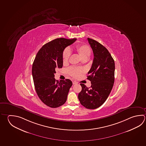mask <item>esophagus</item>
Here are the masks:
<instances>
[{
	"instance_id": "obj_1",
	"label": "esophagus",
	"mask_w": 146,
	"mask_h": 146,
	"mask_svg": "<svg viewBox=\"0 0 146 146\" xmlns=\"http://www.w3.org/2000/svg\"><path fill=\"white\" fill-rule=\"evenodd\" d=\"M73 85H75V84H77V82H75V81H73Z\"/></svg>"
}]
</instances>
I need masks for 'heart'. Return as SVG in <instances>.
<instances>
[{"mask_svg":"<svg viewBox=\"0 0 146 146\" xmlns=\"http://www.w3.org/2000/svg\"><path fill=\"white\" fill-rule=\"evenodd\" d=\"M75 50L77 52L80 57L84 59H87L91 54V50L90 47L87 45H77L75 46ZM71 55V50L66 48L64 50L62 55V60L63 64H66L69 62V59ZM69 74L72 76L77 77L84 71L82 69L72 67L68 70Z\"/></svg>","mask_w":146,"mask_h":146,"instance_id":"obj_1","label":"heart"}]
</instances>
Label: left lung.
<instances>
[{
	"mask_svg": "<svg viewBox=\"0 0 146 146\" xmlns=\"http://www.w3.org/2000/svg\"><path fill=\"white\" fill-rule=\"evenodd\" d=\"M94 52V58L87 79L91 86L87 88L80 84L82 91L78 98L80 104L88 109L94 110L101 106L108 99L115 80V62L106 47L99 42L88 38Z\"/></svg>",
	"mask_w": 146,
	"mask_h": 146,
	"instance_id": "8db88e82",
	"label": "left lung"
}]
</instances>
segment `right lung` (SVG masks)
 Wrapping results in <instances>:
<instances>
[{
	"label": "right lung",
	"instance_id": "right-lung-1",
	"mask_svg": "<svg viewBox=\"0 0 146 146\" xmlns=\"http://www.w3.org/2000/svg\"><path fill=\"white\" fill-rule=\"evenodd\" d=\"M76 40L56 38L42 47L33 61L32 74L36 92L50 108H58L66 102L72 82L69 79L58 81L54 77L56 70L63 66V50Z\"/></svg>",
	"mask_w": 146,
	"mask_h": 146
}]
</instances>
